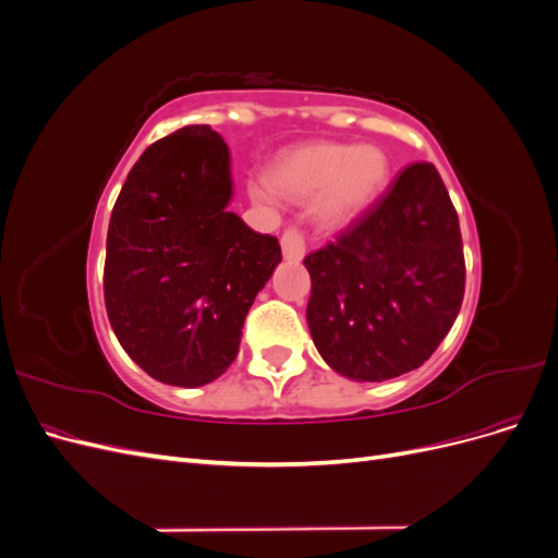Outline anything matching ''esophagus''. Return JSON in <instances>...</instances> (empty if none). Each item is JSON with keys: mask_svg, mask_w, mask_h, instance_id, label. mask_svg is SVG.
Here are the masks:
<instances>
[{"mask_svg": "<svg viewBox=\"0 0 558 558\" xmlns=\"http://www.w3.org/2000/svg\"><path fill=\"white\" fill-rule=\"evenodd\" d=\"M281 251H283V258L291 263L305 258V230L298 226L286 228L281 234Z\"/></svg>", "mask_w": 558, "mask_h": 558, "instance_id": "34e87169", "label": "esophagus"}]
</instances>
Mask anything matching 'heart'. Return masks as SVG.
<instances>
[{"mask_svg": "<svg viewBox=\"0 0 558 558\" xmlns=\"http://www.w3.org/2000/svg\"><path fill=\"white\" fill-rule=\"evenodd\" d=\"M391 162L377 146L316 142L283 154L267 172L270 189L289 199L316 195L314 211L324 226L337 228L365 211L386 189ZM260 199L266 183L253 185Z\"/></svg>", "mask_w": 558, "mask_h": 558, "instance_id": "obj_1", "label": "heart"}]
</instances>
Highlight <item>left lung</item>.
<instances>
[{
  "mask_svg": "<svg viewBox=\"0 0 558 558\" xmlns=\"http://www.w3.org/2000/svg\"><path fill=\"white\" fill-rule=\"evenodd\" d=\"M307 320L324 361L349 379L384 381L424 365L465 293L463 240L433 162H412L377 205L305 256Z\"/></svg>",
  "mask_w": 558,
  "mask_h": 558,
  "instance_id": "1",
  "label": "left lung"
}]
</instances>
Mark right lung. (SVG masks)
<instances>
[{
  "instance_id": "obj_1",
  "label": "right lung",
  "mask_w": 558,
  "mask_h": 558,
  "mask_svg": "<svg viewBox=\"0 0 558 558\" xmlns=\"http://www.w3.org/2000/svg\"><path fill=\"white\" fill-rule=\"evenodd\" d=\"M221 134L189 125L150 144L118 195L105 305L128 356L172 386H202L238 359L244 318L281 263L272 234L228 211Z\"/></svg>"
}]
</instances>
